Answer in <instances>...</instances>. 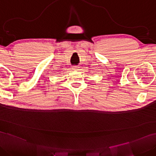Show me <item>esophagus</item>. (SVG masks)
Instances as JSON below:
<instances>
[{"instance_id": "1", "label": "esophagus", "mask_w": 156, "mask_h": 156, "mask_svg": "<svg viewBox=\"0 0 156 156\" xmlns=\"http://www.w3.org/2000/svg\"><path fill=\"white\" fill-rule=\"evenodd\" d=\"M72 69H73V70L76 71V70H78V68L77 67V66H73Z\"/></svg>"}]
</instances>
